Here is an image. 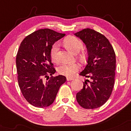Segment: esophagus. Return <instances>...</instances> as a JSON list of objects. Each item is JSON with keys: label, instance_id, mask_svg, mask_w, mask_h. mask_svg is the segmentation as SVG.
Wrapping results in <instances>:
<instances>
[{"label": "esophagus", "instance_id": "1", "mask_svg": "<svg viewBox=\"0 0 131 131\" xmlns=\"http://www.w3.org/2000/svg\"><path fill=\"white\" fill-rule=\"evenodd\" d=\"M73 79H74V78H71V77H67V80L68 81H72V80H73Z\"/></svg>", "mask_w": 131, "mask_h": 131}]
</instances>
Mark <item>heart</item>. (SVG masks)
I'll use <instances>...</instances> for the list:
<instances>
[{
  "mask_svg": "<svg viewBox=\"0 0 131 131\" xmlns=\"http://www.w3.org/2000/svg\"><path fill=\"white\" fill-rule=\"evenodd\" d=\"M64 44L68 49L71 50L73 53H77L83 48V42L79 39L74 36H68L64 39ZM59 49V45L56 42L53 44L50 49V56L53 62H58V52ZM79 57L83 59L85 57V53H81ZM81 68V66L78 63H64L58 68V72L61 75L65 76H72L75 72H77Z\"/></svg>",
  "mask_w": 131,
  "mask_h": 131,
  "instance_id": "obj_1",
  "label": "heart"
}]
</instances>
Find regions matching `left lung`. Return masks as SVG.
<instances>
[{"instance_id":"left-lung-1","label":"left lung","mask_w":131,"mask_h":131,"mask_svg":"<svg viewBox=\"0 0 131 131\" xmlns=\"http://www.w3.org/2000/svg\"><path fill=\"white\" fill-rule=\"evenodd\" d=\"M86 45L87 64L79 74L89 79L76 94L79 104L93 109L104 104L111 96L115 82L116 56L112 46L104 35L91 29L75 33Z\"/></svg>"}]
</instances>
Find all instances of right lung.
<instances>
[{"instance_id": "1", "label": "right lung", "mask_w": 131, "mask_h": 131, "mask_svg": "<svg viewBox=\"0 0 131 131\" xmlns=\"http://www.w3.org/2000/svg\"><path fill=\"white\" fill-rule=\"evenodd\" d=\"M64 35L51 29H40L27 36L20 43L16 59L19 86L27 101L35 107L51 105L67 81L64 75L52 76L56 70L50 56L52 45Z\"/></svg>"}]
</instances>
